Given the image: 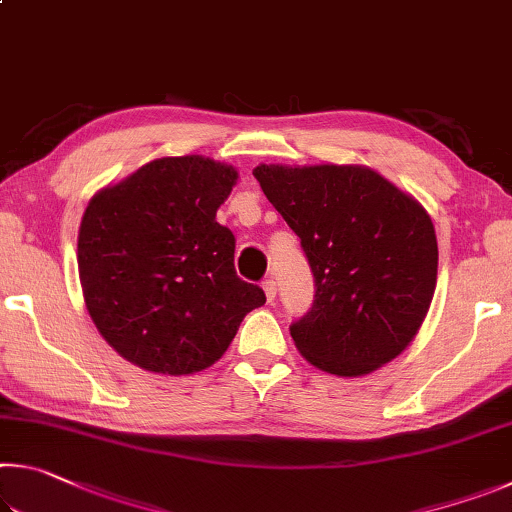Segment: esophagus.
I'll return each instance as SVG.
<instances>
[{
    "instance_id": "34e87169",
    "label": "esophagus",
    "mask_w": 512,
    "mask_h": 512,
    "mask_svg": "<svg viewBox=\"0 0 512 512\" xmlns=\"http://www.w3.org/2000/svg\"><path fill=\"white\" fill-rule=\"evenodd\" d=\"M262 287H264V293H266V300L273 302L275 300V293H277V284L273 280H266Z\"/></svg>"
}]
</instances>
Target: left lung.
Here are the masks:
<instances>
[{
	"label": "left lung",
	"mask_w": 512,
	"mask_h": 512,
	"mask_svg": "<svg viewBox=\"0 0 512 512\" xmlns=\"http://www.w3.org/2000/svg\"><path fill=\"white\" fill-rule=\"evenodd\" d=\"M259 187L300 237L316 300L291 325L311 366L363 377L409 348L438 277L431 216L363 164H259Z\"/></svg>",
	"instance_id": "8db88e82"
}]
</instances>
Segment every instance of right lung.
<instances>
[{
    "mask_svg": "<svg viewBox=\"0 0 512 512\" xmlns=\"http://www.w3.org/2000/svg\"><path fill=\"white\" fill-rule=\"evenodd\" d=\"M237 178L205 155L158 158L85 207L76 250L85 307L137 368L173 377L210 368L266 302L237 277L235 235L216 223Z\"/></svg>",
    "mask_w": 512,
    "mask_h": 512,
    "instance_id": "obj_1",
    "label": "right lung"
}]
</instances>
